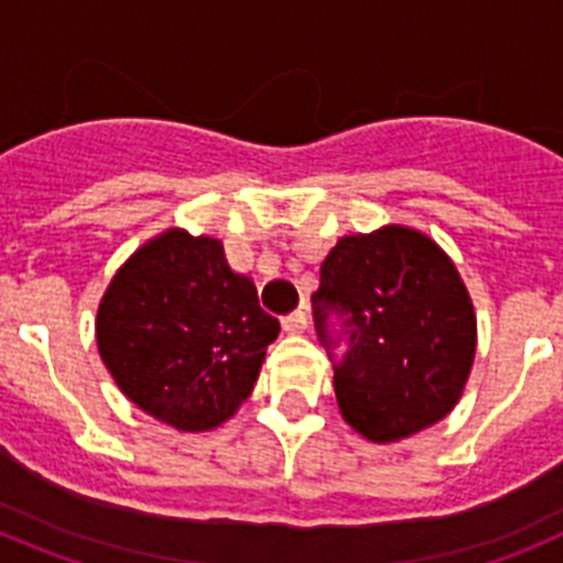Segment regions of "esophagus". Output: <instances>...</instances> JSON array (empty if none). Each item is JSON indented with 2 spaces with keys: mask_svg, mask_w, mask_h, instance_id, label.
Returning <instances> with one entry per match:
<instances>
[{
  "mask_svg": "<svg viewBox=\"0 0 563 563\" xmlns=\"http://www.w3.org/2000/svg\"><path fill=\"white\" fill-rule=\"evenodd\" d=\"M282 327H285V332H292V335H296V332H305L307 330V312L305 310L290 312V316L282 318Z\"/></svg>",
  "mask_w": 563,
  "mask_h": 563,
  "instance_id": "obj_1",
  "label": "esophagus"
}]
</instances>
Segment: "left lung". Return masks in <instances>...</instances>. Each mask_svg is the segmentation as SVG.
Returning a JSON list of instances; mask_svg holds the SVG:
<instances>
[{"instance_id":"8db88e82","label":"left lung","mask_w":563,"mask_h":563,"mask_svg":"<svg viewBox=\"0 0 563 563\" xmlns=\"http://www.w3.org/2000/svg\"><path fill=\"white\" fill-rule=\"evenodd\" d=\"M312 321L343 420L366 440L429 429L460 400L476 318L454 262L429 236L400 225L343 236L321 265Z\"/></svg>"}]
</instances>
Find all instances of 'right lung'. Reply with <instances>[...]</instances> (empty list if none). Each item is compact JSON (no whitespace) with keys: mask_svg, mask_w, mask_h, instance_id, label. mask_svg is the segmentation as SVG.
I'll list each match as a JSON object with an SVG mask.
<instances>
[{"mask_svg":"<svg viewBox=\"0 0 563 563\" xmlns=\"http://www.w3.org/2000/svg\"><path fill=\"white\" fill-rule=\"evenodd\" d=\"M278 318L222 242L166 231L129 258L98 307V350L123 395L180 431L225 422L253 391Z\"/></svg>","mask_w":563,"mask_h":563,"instance_id":"right-lung-1","label":"right lung"}]
</instances>
